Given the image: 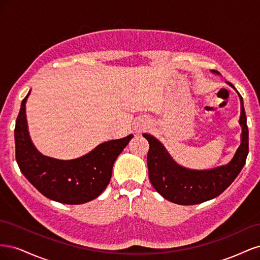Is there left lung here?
I'll list each match as a JSON object with an SVG mask.
<instances>
[{
  "label": "left lung",
  "instance_id": "8db88e82",
  "mask_svg": "<svg viewBox=\"0 0 260 260\" xmlns=\"http://www.w3.org/2000/svg\"><path fill=\"white\" fill-rule=\"evenodd\" d=\"M219 75L218 72H212ZM230 84V83H229ZM233 86L232 84H230ZM239 94V92H238ZM241 101L240 124L242 127L241 144L233 158L223 166L207 170H194L178 165L158 140L147 133L148 178L155 190L164 199L178 205H195L212 200L221 194L239 176L248 154V128L245 109Z\"/></svg>",
  "mask_w": 260,
  "mask_h": 260
}]
</instances>
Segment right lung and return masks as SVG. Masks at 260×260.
<instances>
[{"label": "right lung", "instance_id": "1", "mask_svg": "<svg viewBox=\"0 0 260 260\" xmlns=\"http://www.w3.org/2000/svg\"><path fill=\"white\" fill-rule=\"evenodd\" d=\"M22 100L15 125L16 160L22 175L45 198L79 205L96 199L108 185L116 158L128 145L132 135L98 145L79 158L61 160L42 155L28 132L26 102Z\"/></svg>", "mask_w": 260, "mask_h": 260}]
</instances>
